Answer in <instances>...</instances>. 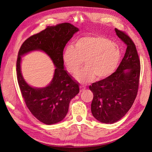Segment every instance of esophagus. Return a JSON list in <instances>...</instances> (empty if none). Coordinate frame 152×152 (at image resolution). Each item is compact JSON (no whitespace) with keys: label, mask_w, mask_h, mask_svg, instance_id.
Segmentation results:
<instances>
[{"label":"esophagus","mask_w":152,"mask_h":152,"mask_svg":"<svg viewBox=\"0 0 152 152\" xmlns=\"http://www.w3.org/2000/svg\"><path fill=\"white\" fill-rule=\"evenodd\" d=\"M80 92H82L85 90V87L83 86H80Z\"/></svg>","instance_id":"34e87169"}]
</instances>
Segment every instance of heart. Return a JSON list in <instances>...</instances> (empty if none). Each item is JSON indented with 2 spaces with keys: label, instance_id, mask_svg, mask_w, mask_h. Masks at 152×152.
<instances>
[{
  "label": "heart",
  "instance_id": "1",
  "mask_svg": "<svg viewBox=\"0 0 152 152\" xmlns=\"http://www.w3.org/2000/svg\"><path fill=\"white\" fill-rule=\"evenodd\" d=\"M121 59L118 45L103 35H87L77 39L74 46H67L63 53V62L69 72L77 74V80L88 83L95 78L105 79L117 69Z\"/></svg>",
  "mask_w": 152,
  "mask_h": 152
}]
</instances>
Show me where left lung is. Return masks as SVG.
Listing matches in <instances>:
<instances>
[{"mask_svg": "<svg viewBox=\"0 0 152 152\" xmlns=\"http://www.w3.org/2000/svg\"><path fill=\"white\" fill-rule=\"evenodd\" d=\"M117 36L127 46L125 56L115 72L105 79L93 83L91 112L104 124H114L127 114L137 97L140 62L133 41L127 33L115 28Z\"/></svg>", "mask_w": 152, "mask_h": 152, "instance_id": "8db88e82", "label": "left lung"}]
</instances>
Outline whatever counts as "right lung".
Instances as JSON below:
<instances>
[{
	"label": "right lung",
	"mask_w": 152,
	"mask_h": 152,
	"mask_svg": "<svg viewBox=\"0 0 152 152\" xmlns=\"http://www.w3.org/2000/svg\"><path fill=\"white\" fill-rule=\"evenodd\" d=\"M79 29L69 23L48 26L46 29L28 38L19 50L16 64L18 84L27 108L38 120L46 125L62 121L69 110V103L80 91L78 83L64 69V48ZM33 50L46 52L55 66L53 81L46 88L28 86L20 72V56Z\"/></svg>",
	"instance_id": "add662e5"
}]
</instances>
